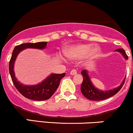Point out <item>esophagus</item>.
Here are the masks:
<instances>
[{
	"label": "esophagus",
	"mask_w": 133,
	"mask_h": 133,
	"mask_svg": "<svg viewBox=\"0 0 133 133\" xmlns=\"http://www.w3.org/2000/svg\"><path fill=\"white\" fill-rule=\"evenodd\" d=\"M76 73H77V71H76V69H72L71 72H70V74L72 76L75 75V74H76Z\"/></svg>",
	"instance_id": "obj_1"
}]
</instances>
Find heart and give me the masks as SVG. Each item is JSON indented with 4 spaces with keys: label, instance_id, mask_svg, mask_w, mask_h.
Returning a JSON list of instances; mask_svg holds the SVG:
<instances>
[{
    "label": "heart",
    "instance_id": "obj_1",
    "mask_svg": "<svg viewBox=\"0 0 133 133\" xmlns=\"http://www.w3.org/2000/svg\"><path fill=\"white\" fill-rule=\"evenodd\" d=\"M99 48L97 46L92 47L89 44H79L72 45L65 50V57L71 59H80L84 57L86 62H91L99 56Z\"/></svg>",
    "mask_w": 133,
    "mask_h": 133
}]
</instances>
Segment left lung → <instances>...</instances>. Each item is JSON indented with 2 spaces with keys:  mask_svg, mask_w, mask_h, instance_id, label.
<instances>
[{
  "mask_svg": "<svg viewBox=\"0 0 133 133\" xmlns=\"http://www.w3.org/2000/svg\"><path fill=\"white\" fill-rule=\"evenodd\" d=\"M115 51L121 53L126 60L128 59L127 54H126V52L124 51V49H117ZM81 74L83 76V81H82L81 86V91L82 94L87 99L92 101L104 100L115 95L121 89L123 84H124L125 79H126V77H124L121 84L117 88L108 90V91H102V90L97 89V88H96L93 85L91 81L89 74H88V71L87 70L84 69L82 71Z\"/></svg>",
  "mask_w": 133,
  "mask_h": 133,
  "instance_id": "8db88e82",
  "label": "left lung"
}]
</instances>
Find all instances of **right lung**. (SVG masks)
<instances>
[{
	"instance_id": "1",
	"label": "right lung",
	"mask_w": 133,
	"mask_h": 133,
	"mask_svg": "<svg viewBox=\"0 0 133 133\" xmlns=\"http://www.w3.org/2000/svg\"><path fill=\"white\" fill-rule=\"evenodd\" d=\"M47 42H39L36 43L21 44L15 47L12 57L9 62V72L12 81L17 89L26 98L34 101H44L49 99L56 92L62 78L65 74H51L43 81L36 85H24L21 83L15 76L14 71V64L18 54L23 50L27 48L44 49L46 48Z\"/></svg>"
}]
</instances>
